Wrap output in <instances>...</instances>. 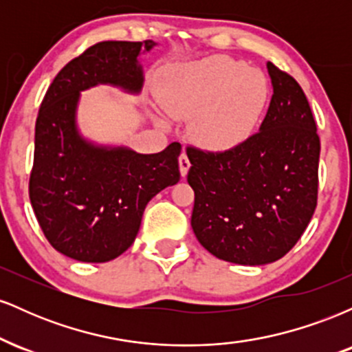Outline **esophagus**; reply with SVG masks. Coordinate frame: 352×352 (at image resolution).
I'll return each instance as SVG.
<instances>
[{
    "mask_svg": "<svg viewBox=\"0 0 352 352\" xmlns=\"http://www.w3.org/2000/svg\"><path fill=\"white\" fill-rule=\"evenodd\" d=\"M179 165H180V173H182V177H185V175H187L188 168H190V160H188V155H187V153H185V151L180 153V157H179Z\"/></svg>",
    "mask_w": 352,
    "mask_h": 352,
    "instance_id": "obj_1",
    "label": "esophagus"
}]
</instances>
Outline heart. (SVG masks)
<instances>
[{
    "label": "heart",
    "instance_id": "heart-1",
    "mask_svg": "<svg viewBox=\"0 0 352 352\" xmlns=\"http://www.w3.org/2000/svg\"><path fill=\"white\" fill-rule=\"evenodd\" d=\"M261 71L227 56L175 69L162 87L164 107L193 117V135L210 151H230L254 134L270 102Z\"/></svg>",
    "mask_w": 352,
    "mask_h": 352
}]
</instances>
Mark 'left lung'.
Here are the masks:
<instances>
[{
	"mask_svg": "<svg viewBox=\"0 0 352 352\" xmlns=\"http://www.w3.org/2000/svg\"><path fill=\"white\" fill-rule=\"evenodd\" d=\"M266 67L273 98L256 134L221 152L187 145L193 233L210 253L238 265L285 256L318 205L316 120L296 79L273 63Z\"/></svg>",
	"mask_w": 352,
	"mask_h": 352,
	"instance_id": "8db88e82",
	"label": "left lung"
}]
</instances>
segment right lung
I'll return each instance as SVG.
<instances>
[{
    "mask_svg": "<svg viewBox=\"0 0 352 352\" xmlns=\"http://www.w3.org/2000/svg\"><path fill=\"white\" fill-rule=\"evenodd\" d=\"M153 41H102L87 47L58 72L36 119L30 200L44 236L59 253L86 263H104L134 243L145 205L180 180L182 145L159 153L94 147L78 134L79 91L114 84L142 87L140 47Z\"/></svg>",
    "mask_w": 352,
    "mask_h": 352,
    "instance_id": "right-lung-1",
    "label": "right lung"
}]
</instances>
